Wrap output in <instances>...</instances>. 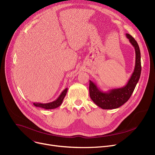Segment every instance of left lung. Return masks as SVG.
<instances>
[{
  "instance_id": "8db88e82",
  "label": "left lung",
  "mask_w": 155,
  "mask_h": 155,
  "mask_svg": "<svg viewBox=\"0 0 155 155\" xmlns=\"http://www.w3.org/2000/svg\"><path fill=\"white\" fill-rule=\"evenodd\" d=\"M126 36L129 39L135 50L136 60L134 71L130 77L127 84L120 88H112L104 92L90 80L89 84V94L93 102L99 107L103 109H117L125 104L131 97L134 88L140 78L141 71V53L139 46L136 41L129 34Z\"/></svg>"
}]
</instances>
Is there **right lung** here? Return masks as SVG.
I'll list each match as a JSON object with an SVG mask.
<instances>
[{
  "mask_svg": "<svg viewBox=\"0 0 155 155\" xmlns=\"http://www.w3.org/2000/svg\"><path fill=\"white\" fill-rule=\"evenodd\" d=\"M68 91V88H65L64 90L61 93L60 96L56 99L55 101L51 102H49L46 104H41V103H38V102H34L33 104L35 106L38 107H41V108H43L45 109H56L57 107H58L60 105L62 104L65 95L67 94Z\"/></svg>",
  "mask_w": 155,
  "mask_h": 155,
  "instance_id": "right-lung-1",
  "label": "right lung"
}]
</instances>
